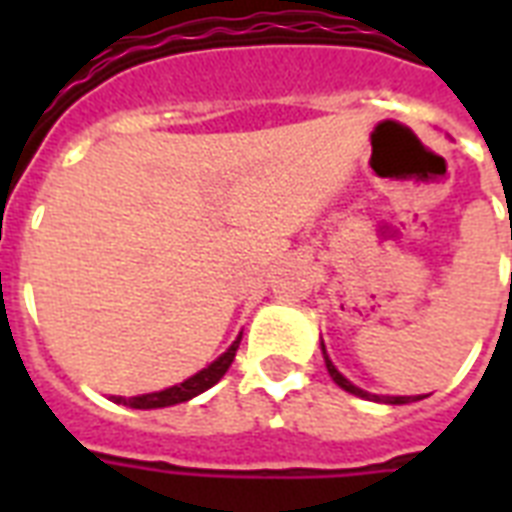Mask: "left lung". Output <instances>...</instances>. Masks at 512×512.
Here are the masks:
<instances>
[{
    "instance_id": "obj_1",
    "label": "left lung",
    "mask_w": 512,
    "mask_h": 512,
    "mask_svg": "<svg viewBox=\"0 0 512 512\" xmlns=\"http://www.w3.org/2000/svg\"><path fill=\"white\" fill-rule=\"evenodd\" d=\"M321 353H324V361H327L329 377H332V380H335L342 390H348V393H353V396L369 398V401H380V404H412V401H420V398H425V396H374V393H366V390L356 388L353 382L345 380V377H342V374L337 372V366L332 364V358L327 356V348H324V342H321Z\"/></svg>"
}]
</instances>
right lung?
Returning a JSON list of instances; mask_svg holds the SVG:
<instances>
[{"label": "right lung", "mask_w": 512, "mask_h": 512, "mask_svg": "<svg viewBox=\"0 0 512 512\" xmlns=\"http://www.w3.org/2000/svg\"><path fill=\"white\" fill-rule=\"evenodd\" d=\"M239 342H241V335L231 342V348L225 350L223 356L217 358V361H212L207 369H201V372H196L193 377L180 382V385H172V388L167 390H156V393H146V396H132V398L114 396V401L116 404L130 406V409H162V406H175V404H183V401H191L193 396H199V393L212 388V385H215L225 372H228V366L233 364L236 350H239Z\"/></svg>", "instance_id": "obj_1"}]
</instances>
